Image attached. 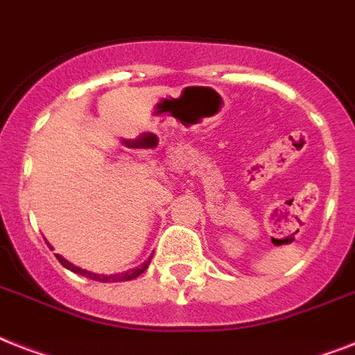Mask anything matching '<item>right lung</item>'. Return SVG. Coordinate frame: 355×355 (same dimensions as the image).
Here are the masks:
<instances>
[{
  "instance_id": "right-lung-1",
  "label": "right lung",
  "mask_w": 355,
  "mask_h": 355,
  "mask_svg": "<svg viewBox=\"0 0 355 355\" xmlns=\"http://www.w3.org/2000/svg\"><path fill=\"white\" fill-rule=\"evenodd\" d=\"M56 257H58V261L62 262L63 268H67V270H71V272H74V273H80V275H83V277L93 279V281H100V282H120V281H131V279H137L138 275H142V273L148 270L149 262H151V259H149V261L144 262L142 266L135 268V270H129V272L122 273V275H98V273L87 272V270H82V268L74 266L73 262L65 261L62 255H56Z\"/></svg>"
}]
</instances>
